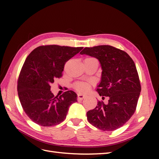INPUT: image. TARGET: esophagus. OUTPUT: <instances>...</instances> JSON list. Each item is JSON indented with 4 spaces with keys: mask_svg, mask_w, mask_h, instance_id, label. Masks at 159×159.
<instances>
[{
    "mask_svg": "<svg viewBox=\"0 0 159 159\" xmlns=\"http://www.w3.org/2000/svg\"><path fill=\"white\" fill-rule=\"evenodd\" d=\"M85 97V95H84V94H78L77 98L79 100H82Z\"/></svg>",
    "mask_w": 159,
    "mask_h": 159,
    "instance_id": "esophagus-1",
    "label": "esophagus"
}]
</instances>
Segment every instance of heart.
I'll return each instance as SVG.
<instances>
[{"mask_svg":"<svg viewBox=\"0 0 159 159\" xmlns=\"http://www.w3.org/2000/svg\"><path fill=\"white\" fill-rule=\"evenodd\" d=\"M75 88L79 92H85L89 88V85L85 83H79L75 85Z\"/></svg>","mask_w":159,"mask_h":159,"instance_id":"1","label":"heart"}]
</instances>
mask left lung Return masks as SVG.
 I'll use <instances>...</instances> for the list:
<instances>
[{"label":"left lung","instance_id":"1","mask_svg":"<svg viewBox=\"0 0 159 159\" xmlns=\"http://www.w3.org/2000/svg\"><path fill=\"white\" fill-rule=\"evenodd\" d=\"M80 54L99 61L102 71L96 91L100 96L109 98L107 104L98 101L95 109L87 113V120L102 130H116L136 110L141 89L135 64L126 52L109 45L86 47Z\"/></svg>","mask_w":159,"mask_h":159}]
</instances>
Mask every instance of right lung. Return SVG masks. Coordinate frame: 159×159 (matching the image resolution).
<instances>
[{
  "mask_svg": "<svg viewBox=\"0 0 159 159\" xmlns=\"http://www.w3.org/2000/svg\"><path fill=\"white\" fill-rule=\"evenodd\" d=\"M83 47L41 46L26 57L18 80V93L24 111L33 121L52 126L66 119L69 107L77 101L73 91L59 97L50 91V85L62 76L65 63Z\"/></svg>",
  "mask_w": 159,
  "mask_h": 159,
  "instance_id": "right-lung-1",
  "label": "right lung"
}]
</instances>
